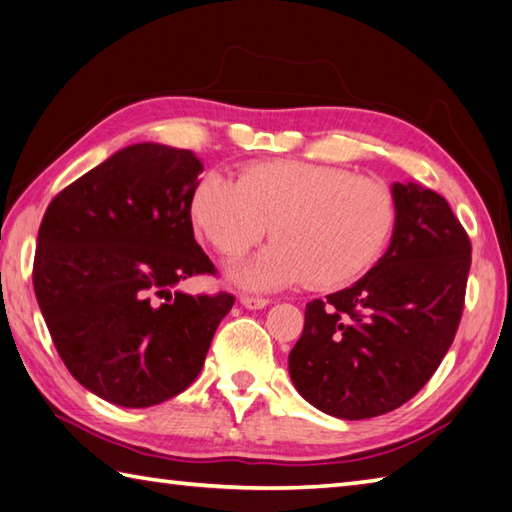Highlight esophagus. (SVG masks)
I'll list each match as a JSON object with an SVG mask.
<instances>
[{
    "mask_svg": "<svg viewBox=\"0 0 512 512\" xmlns=\"http://www.w3.org/2000/svg\"><path fill=\"white\" fill-rule=\"evenodd\" d=\"M239 302H242V306L250 308V310H259L270 304L268 297H255V295H242L239 297Z\"/></svg>",
    "mask_w": 512,
    "mask_h": 512,
    "instance_id": "obj_1",
    "label": "esophagus"
}]
</instances>
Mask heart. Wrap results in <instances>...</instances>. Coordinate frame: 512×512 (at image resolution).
<instances>
[{"label":"heart","mask_w":512,"mask_h":512,"mask_svg":"<svg viewBox=\"0 0 512 512\" xmlns=\"http://www.w3.org/2000/svg\"><path fill=\"white\" fill-rule=\"evenodd\" d=\"M190 215L217 253L237 257L275 244L230 270L246 288L268 290L308 282L337 288L355 282L382 257L397 206L377 179L310 162H262L239 182L206 173L193 190Z\"/></svg>","instance_id":"obj_1"}]
</instances>
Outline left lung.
Listing matches in <instances>:
<instances>
[{"mask_svg":"<svg viewBox=\"0 0 512 512\" xmlns=\"http://www.w3.org/2000/svg\"><path fill=\"white\" fill-rule=\"evenodd\" d=\"M397 219L384 257L350 288L306 304L288 370L306 402L339 419L406 404L442 364L462 319L470 239L448 202L393 184Z\"/></svg>","mask_w":512,"mask_h":512,"instance_id":"obj_1","label":"left lung"}]
</instances>
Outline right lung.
Instances as JSON below:
<instances>
[{
    "label": "right lung",
    "mask_w": 512,
    "mask_h": 512,
    "mask_svg": "<svg viewBox=\"0 0 512 512\" xmlns=\"http://www.w3.org/2000/svg\"><path fill=\"white\" fill-rule=\"evenodd\" d=\"M202 168L190 150L133 144L46 208L37 304L68 373L106 402L148 408L186 390L235 304L228 293L170 290L217 273L190 219Z\"/></svg>",
    "instance_id": "1"
}]
</instances>
